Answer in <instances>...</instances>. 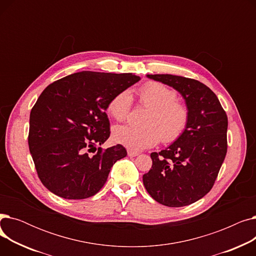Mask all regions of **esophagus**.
<instances>
[{"instance_id": "1", "label": "esophagus", "mask_w": 256, "mask_h": 256, "mask_svg": "<svg viewBox=\"0 0 256 256\" xmlns=\"http://www.w3.org/2000/svg\"><path fill=\"white\" fill-rule=\"evenodd\" d=\"M128 156H137L139 154V152L128 150Z\"/></svg>"}]
</instances>
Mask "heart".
I'll return each instance as SVG.
<instances>
[{"label": "heart", "mask_w": 256, "mask_h": 256, "mask_svg": "<svg viewBox=\"0 0 256 256\" xmlns=\"http://www.w3.org/2000/svg\"><path fill=\"white\" fill-rule=\"evenodd\" d=\"M140 102L150 108L144 126H118L113 130L114 140L132 150L154 146L160 139L170 143L178 139L189 122V109L176 100V92L156 82L147 83L139 90ZM128 90L120 91L110 100L106 110L116 120H124L132 108Z\"/></svg>", "instance_id": "obj_1"}]
</instances>
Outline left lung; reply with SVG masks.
<instances>
[{"label": "left lung", "mask_w": 256, "mask_h": 256, "mask_svg": "<svg viewBox=\"0 0 256 256\" xmlns=\"http://www.w3.org/2000/svg\"><path fill=\"white\" fill-rule=\"evenodd\" d=\"M178 91L189 109L182 136L152 152L143 176L147 192L158 204L180 208L196 202L212 188L227 152V115L217 98L199 80L172 74H147Z\"/></svg>", "instance_id": "obj_1"}]
</instances>
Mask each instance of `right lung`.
Wrapping results in <instances>:
<instances>
[{"label": "right lung", "mask_w": 256, "mask_h": 256, "mask_svg": "<svg viewBox=\"0 0 256 256\" xmlns=\"http://www.w3.org/2000/svg\"><path fill=\"white\" fill-rule=\"evenodd\" d=\"M139 80L132 74L80 72L42 91L31 110L28 142L48 190L65 199H85L102 189L126 150L117 144L89 152L110 137L106 114L110 100Z\"/></svg>", "instance_id": "1"}]
</instances>
